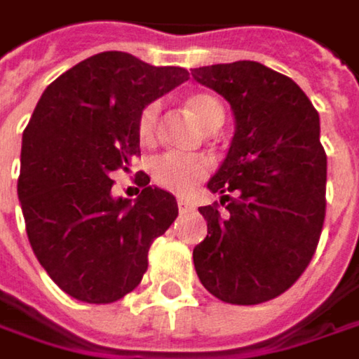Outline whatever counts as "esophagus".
<instances>
[{
  "label": "esophagus",
  "instance_id": "obj_1",
  "mask_svg": "<svg viewBox=\"0 0 359 359\" xmlns=\"http://www.w3.org/2000/svg\"><path fill=\"white\" fill-rule=\"evenodd\" d=\"M179 209H180V213H189V211H195V203H191L189 199H179Z\"/></svg>",
  "mask_w": 359,
  "mask_h": 359
}]
</instances>
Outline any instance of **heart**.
<instances>
[{
  "label": "heart",
  "instance_id": "1",
  "mask_svg": "<svg viewBox=\"0 0 359 359\" xmlns=\"http://www.w3.org/2000/svg\"><path fill=\"white\" fill-rule=\"evenodd\" d=\"M187 109L197 117L205 130H215L223 123V105L211 93H193L184 99ZM160 101H150L137 116V137L144 146H152L158 134ZM211 172V158L205 154H177L166 152L150 162L152 180L177 195H189L201 180Z\"/></svg>",
  "mask_w": 359,
  "mask_h": 359
}]
</instances>
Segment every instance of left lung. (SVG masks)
Instances as JSON below:
<instances>
[{
	"label": "left lung",
	"mask_w": 359,
	"mask_h": 359,
	"mask_svg": "<svg viewBox=\"0 0 359 359\" xmlns=\"http://www.w3.org/2000/svg\"><path fill=\"white\" fill-rule=\"evenodd\" d=\"M193 79L236 116L229 152L207 182L222 195L199 207L207 238L195 245L201 285L231 305H260L299 280L325 222L327 156L319 114L288 79L254 60L211 65Z\"/></svg>",
	"instance_id": "1"
}]
</instances>
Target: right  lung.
Here are the masks:
<instances>
[{
	"mask_svg": "<svg viewBox=\"0 0 359 359\" xmlns=\"http://www.w3.org/2000/svg\"><path fill=\"white\" fill-rule=\"evenodd\" d=\"M189 79L128 53H99L42 93L22 137L18 197L42 268L76 301L116 303L148 270V250L179 215L177 199L137 172L142 193L111 195V172L140 156L137 116Z\"/></svg>",
	"mask_w": 359,
	"mask_h": 359,
	"instance_id": "obj_1",
	"label": "right lung"
}]
</instances>
